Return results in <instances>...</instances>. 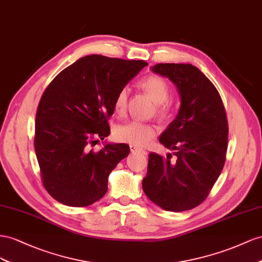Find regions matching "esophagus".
<instances>
[{"mask_svg":"<svg viewBox=\"0 0 262 262\" xmlns=\"http://www.w3.org/2000/svg\"><path fill=\"white\" fill-rule=\"evenodd\" d=\"M130 151L133 154H146V151L144 150L143 148H140L138 146H135V145H130Z\"/></svg>","mask_w":262,"mask_h":262,"instance_id":"1","label":"esophagus"}]
</instances>
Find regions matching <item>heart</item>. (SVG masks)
Segmentation results:
<instances>
[{
	"label": "heart",
	"instance_id": "obj_1",
	"mask_svg": "<svg viewBox=\"0 0 262 262\" xmlns=\"http://www.w3.org/2000/svg\"><path fill=\"white\" fill-rule=\"evenodd\" d=\"M140 86L156 103V113L160 117L167 114V100L170 95V89L166 81L158 76H149L140 81ZM129 88L123 86L116 94L114 108L117 113L122 114L127 105ZM115 138L118 141L135 146H144L157 135V127L152 124L139 121H130L118 125L114 132Z\"/></svg>",
	"mask_w": 262,
	"mask_h": 262
}]
</instances>
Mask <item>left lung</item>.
I'll return each instance as SVG.
<instances>
[{
    "label": "left lung",
    "mask_w": 262,
    "mask_h": 262,
    "mask_svg": "<svg viewBox=\"0 0 262 262\" xmlns=\"http://www.w3.org/2000/svg\"><path fill=\"white\" fill-rule=\"evenodd\" d=\"M151 71L174 83L181 105L160 137L176 160L149 154L143 190L156 205L170 212L188 211L203 202L217 180L227 150L228 126L221 95L196 67L158 63Z\"/></svg>",
    "instance_id": "obj_1"
}]
</instances>
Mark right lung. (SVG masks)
<instances>
[{
	"label": "right lung",
	"instance_id": "obj_1",
	"mask_svg": "<svg viewBox=\"0 0 262 262\" xmlns=\"http://www.w3.org/2000/svg\"><path fill=\"white\" fill-rule=\"evenodd\" d=\"M148 63L101 55L80 58L50 82L36 113L35 152L45 189L68 206H88L104 196L107 178L129 154L126 144L105 143L119 90Z\"/></svg>",
	"mask_w": 262,
	"mask_h": 262
}]
</instances>
